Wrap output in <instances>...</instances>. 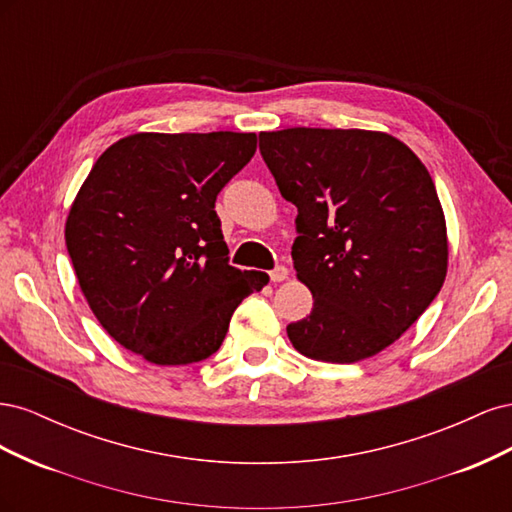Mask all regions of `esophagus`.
<instances>
[{"mask_svg": "<svg viewBox=\"0 0 512 512\" xmlns=\"http://www.w3.org/2000/svg\"><path fill=\"white\" fill-rule=\"evenodd\" d=\"M271 282H284V280H288V269L286 267H275L271 273Z\"/></svg>", "mask_w": 512, "mask_h": 512, "instance_id": "34e87169", "label": "esophagus"}]
</instances>
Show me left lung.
Listing matches in <instances>:
<instances>
[{"instance_id": "1", "label": "left lung", "mask_w": 512, "mask_h": 512, "mask_svg": "<svg viewBox=\"0 0 512 512\" xmlns=\"http://www.w3.org/2000/svg\"><path fill=\"white\" fill-rule=\"evenodd\" d=\"M260 153L299 209L292 243L312 314L286 333L324 363H356L395 344L440 292L446 220L425 164L378 130L260 132Z\"/></svg>"}]
</instances>
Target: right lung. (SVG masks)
<instances>
[{
  "label": "right lung",
  "mask_w": 512,
  "mask_h": 512,
  "mask_svg": "<svg viewBox=\"0 0 512 512\" xmlns=\"http://www.w3.org/2000/svg\"><path fill=\"white\" fill-rule=\"evenodd\" d=\"M254 132H136L108 147L66 218L76 280L104 331L153 365L205 361L232 312L269 284L228 265L215 196Z\"/></svg>",
  "instance_id": "obj_1"
}]
</instances>
